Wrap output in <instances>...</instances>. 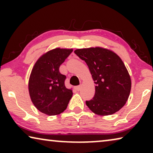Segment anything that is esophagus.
<instances>
[{
	"instance_id": "obj_1",
	"label": "esophagus",
	"mask_w": 153,
	"mask_h": 153,
	"mask_svg": "<svg viewBox=\"0 0 153 153\" xmlns=\"http://www.w3.org/2000/svg\"><path fill=\"white\" fill-rule=\"evenodd\" d=\"M81 88V85H78V86H76L75 87V89L77 91H79Z\"/></svg>"
}]
</instances>
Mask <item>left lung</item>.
<instances>
[{"label":"left lung","instance_id":"1","mask_svg":"<svg viewBox=\"0 0 153 153\" xmlns=\"http://www.w3.org/2000/svg\"><path fill=\"white\" fill-rule=\"evenodd\" d=\"M74 53L86 62L93 80L95 93L85 104L100 116L114 114L126 103L131 91V79L120 58L101 47L76 49Z\"/></svg>","mask_w":153,"mask_h":153}]
</instances>
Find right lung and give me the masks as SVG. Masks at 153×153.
<instances>
[{
	"mask_svg": "<svg viewBox=\"0 0 153 153\" xmlns=\"http://www.w3.org/2000/svg\"><path fill=\"white\" fill-rule=\"evenodd\" d=\"M73 50L56 48L44 54L35 62L28 83L30 99L39 111L49 116L66 109L72 97V90L65 85V75L59 68Z\"/></svg>",
	"mask_w": 153,
	"mask_h": 153,
	"instance_id": "right-lung-1",
	"label": "right lung"
}]
</instances>
